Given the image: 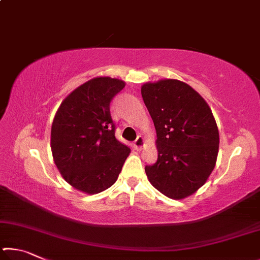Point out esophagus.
<instances>
[{
	"mask_svg": "<svg viewBox=\"0 0 260 260\" xmlns=\"http://www.w3.org/2000/svg\"><path fill=\"white\" fill-rule=\"evenodd\" d=\"M133 146L135 149H138V150H141V149H142V147L144 146V139L142 136H139V138L134 141Z\"/></svg>",
	"mask_w": 260,
	"mask_h": 260,
	"instance_id": "1",
	"label": "esophagus"
}]
</instances>
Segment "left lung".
Segmentation results:
<instances>
[{
  "label": "left lung",
  "instance_id": "left-lung-1",
  "mask_svg": "<svg viewBox=\"0 0 260 260\" xmlns=\"http://www.w3.org/2000/svg\"><path fill=\"white\" fill-rule=\"evenodd\" d=\"M157 132V161L146 166L162 195L183 200L208 181L219 150V131L209 104L186 82L161 79L141 87Z\"/></svg>",
  "mask_w": 260,
  "mask_h": 260
}]
</instances>
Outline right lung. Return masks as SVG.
I'll return each mask as SVG.
<instances>
[{
	"label": "right lung",
	"mask_w": 260,
	"mask_h": 260,
	"mask_svg": "<svg viewBox=\"0 0 260 260\" xmlns=\"http://www.w3.org/2000/svg\"><path fill=\"white\" fill-rule=\"evenodd\" d=\"M125 81L96 77L60 103L51 125L52 158L61 177L77 190L94 195L117 181L131 149L114 135L110 102Z\"/></svg>",
	"instance_id": "obj_1"
}]
</instances>
